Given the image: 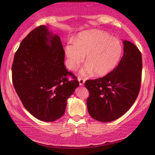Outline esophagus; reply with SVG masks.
Returning a JSON list of instances; mask_svg holds the SVG:
<instances>
[{
    "instance_id": "esophagus-1",
    "label": "esophagus",
    "mask_w": 155,
    "mask_h": 155,
    "mask_svg": "<svg viewBox=\"0 0 155 155\" xmlns=\"http://www.w3.org/2000/svg\"><path fill=\"white\" fill-rule=\"evenodd\" d=\"M78 82H79V84L81 85V86H83V85L84 84V82H85V80L84 79H83V78H81V77H79L78 78Z\"/></svg>"
}]
</instances>
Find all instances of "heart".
Listing matches in <instances>:
<instances>
[{
    "label": "heart",
    "mask_w": 155,
    "mask_h": 155,
    "mask_svg": "<svg viewBox=\"0 0 155 155\" xmlns=\"http://www.w3.org/2000/svg\"><path fill=\"white\" fill-rule=\"evenodd\" d=\"M122 53L120 41L99 30L81 32L75 39L74 43L68 44L65 48L67 65L71 70H76L86 56L87 66L81 71L83 75L108 74L117 66Z\"/></svg>",
    "instance_id": "heart-1"
}]
</instances>
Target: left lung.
Segmentation results:
<instances>
[{"mask_svg":"<svg viewBox=\"0 0 155 155\" xmlns=\"http://www.w3.org/2000/svg\"><path fill=\"white\" fill-rule=\"evenodd\" d=\"M124 54L117 67L103 77L86 81L89 92L88 113L100 122L120 118L132 107L139 95L142 77V55L132 42L124 41Z\"/></svg>","mask_w":155,"mask_h":155,"instance_id":"obj_1","label":"left lung"}]
</instances>
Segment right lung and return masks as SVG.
Here are the masks:
<instances>
[{
    "mask_svg": "<svg viewBox=\"0 0 155 155\" xmlns=\"http://www.w3.org/2000/svg\"><path fill=\"white\" fill-rule=\"evenodd\" d=\"M60 37L45 25L32 30L14 57L12 79L23 106L37 119L52 122L63 116L67 101L79 83L64 64ZM71 75L74 80L69 81Z\"/></svg>",
    "mask_w": 155,
    "mask_h": 155,
    "instance_id": "add662e5",
    "label": "right lung"
}]
</instances>
